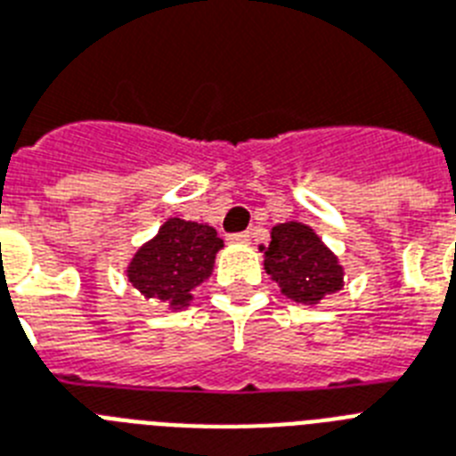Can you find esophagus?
<instances>
[{"mask_svg": "<svg viewBox=\"0 0 456 456\" xmlns=\"http://www.w3.org/2000/svg\"><path fill=\"white\" fill-rule=\"evenodd\" d=\"M228 240H231V242L245 245V242H249V232H232V235H228Z\"/></svg>", "mask_w": 456, "mask_h": 456, "instance_id": "obj_1", "label": "esophagus"}]
</instances>
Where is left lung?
Wrapping results in <instances>:
<instances>
[{
    "label": "left lung",
    "instance_id": "8db88e82",
    "mask_svg": "<svg viewBox=\"0 0 456 456\" xmlns=\"http://www.w3.org/2000/svg\"><path fill=\"white\" fill-rule=\"evenodd\" d=\"M261 251L265 273L297 304H320L344 287V268L311 225L278 224L271 231V245Z\"/></svg>",
    "mask_w": 456,
    "mask_h": 456
}]
</instances>
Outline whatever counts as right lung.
Segmentation results:
<instances>
[{"instance_id":"add662e5","label":"right lung","mask_w":456,"mask_h":456,"mask_svg":"<svg viewBox=\"0 0 456 456\" xmlns=\"http://www.w3.org/2000/svg\"><path fill=\"white\" fill-rule=\"evenodd\" d=\"M224 247L211 225L169 218L151 242L134 254L126 278L145 298H158L178 311L192 301V289L214 271Z\"/></svg>"}]
</instances>
